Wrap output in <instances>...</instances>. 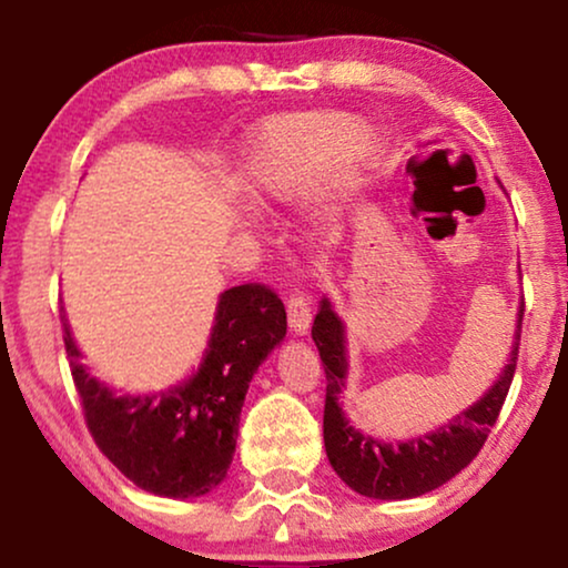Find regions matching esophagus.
<instances>
[{
	"label": "esophagus",
	"instance_id": "1",
	"mask_svg": "<svg viewBox=\"0 0 568 568\" xmlns=\"http://www.w3.org/2000/svg\"><path fill=\"white\" fill-rule=\"evenodd\" d=\"M288 324L291 332H296V335H306L308 327H312V301L304 293H293L288 298Z\"/></svg>",
	"mask_w": 568,
	"mask_h": 568
}]
</instances>
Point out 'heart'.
Wrapping results in <instances>:
<instances>
[{
	"label": "heart",
	"mask_w": 568,
	"mask_h": 568,
	"mask_svg": "<svg viewBox=\"0 0 568 568\" xmlns=\"http://www.w3.org/2000/svg\"><path fill=\"white\" fill-rule=\"evenodd\" d=\"M345 111H312L270 119L246 142L239 186L256 202H296L314 194L332 164L339 186L353 184L379 155L374 132L355 130Z\"/></svg>",
	"instance_id": "b5f03b06"
}]
</instances>
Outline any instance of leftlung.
Wrapping results in <instances>:
<instances>
[{"mask_svg":"<svg viewBox=\"0 0 568 568\" xmlns=\"http://www.w3.org/2000/svg\"><path fill=\"white\" fill-rule=\"evenodd\" d=\"M521 314H525V304L519 301L511 353L498 379L483 392V397L428 434H415L403 442H384V438L355 428L339 405L343 392L347 389V368H351L347 332L332 301L324 296L312 327V339L320 351L324 376H327L324 449H327V459L339 480L366 498L403 501V498L428 494L463 473L486 444L490 426L496 423L506 392H509L514 368H517Z\"/></svg>","mask_w":568,"mask_h":568,"instance_id":"8db88e82","label":"left lung"}]
</instances>
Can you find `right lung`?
<instances>
[{"label":"right lung","mask_w":568,"mask_h":568,"mask_svg":"<svg viewBox=\"0 0 568 568\" xmlns=\"http://www.w3.org/2000/svg\"><path fill=\"white\" fill-rule=\"evenodd\" d=\"M62 324L88 428L116 470L163 498H196L221 486L236 455L248 384L288 329L283 301L264 285L223 291L200 366L171 387L140 395H121L90 374L67 314Z\"/></svg>","instance_id":"1"}]
</instances>
